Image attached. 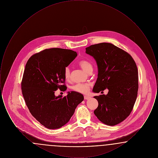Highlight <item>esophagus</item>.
Segmentation results:
<instances>
[{
  "mask_svg": "<svg viewBox=\"0 0 158 158\" xmlns=\"http://www.w3.org/2000/svg\"><path fill=\"white\" fill-rule=\"evenodd\" d=\"M90 98V97L89 96H88V95H85L84 96V99H85V100H88V99H89Z\"/></svg>",
  "mask_w": 158,
  "mask_h": 158,
  "instance_id": "obj_1",
  "label": "esophagus"
}]
</instances>
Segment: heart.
<instances>
[{"mask_svg": "<svg viewBox=\"0 0 158 158\" xmlns=\"http://www.w3.org/2000/svg\"><path fill=\"white\" fill-rule=\"evenodd\" d=\"M78 64L84 71H85L88 73H89L90 72H92L93 70V65L88 60H80L78 63ZM64 75L66 79L67 80L70 78V71L69 67H66L64 68ZM89 88H90V85L88 83H76L71 87V89L79 93L86 94L89 90Z\"/></svg>", "mask_w": 158, "mask_h": 158, "instance_id": "heart-1", "label": "heart"}]
</instances>
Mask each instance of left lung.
<instances>
[{
    "label": "left lung",
    "instance_id": "8db88e82",
    "mask_svg": "<svg viewBox=\"0 0 158 158\" xmlns=\"http://www.w3.org/2000/svg\"><path fill=\"white\" fill-rule=\"evenodd\" d=\"M97 61L98 78L93 92L108 89L107 95L95 96L97 117L108 126L124 120L131 112L137 97L138 70L132 57L111 43H102L86 48Z\"/></svg>",
    "mask_w": 158,
    "mask_h": 158
}]
</instances>
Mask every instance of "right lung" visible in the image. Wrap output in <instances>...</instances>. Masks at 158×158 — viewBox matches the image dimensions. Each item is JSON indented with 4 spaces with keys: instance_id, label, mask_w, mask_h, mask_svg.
Masks as SVG:
<instances>
[{
    "instance_id": "1",
    "label": "right lung",
    "mask_w": 158,
    "mask_h": 158,
    "mask_svg": "<svg viewBox=\"0 0 158 158\" xmlns=\"http://www.w3.org/2000/svg\"><path fill=\"white\" fill-rule=\"evenodd\" d=\"M77 54L60 48L45 49L32 55L24 70L21 82L22 93L32 115L49 129L65 125L83 101L82 94L68 92L67 96H55L58 89L66 88L64 68Z\"/></svg>"
}]
</instances>
